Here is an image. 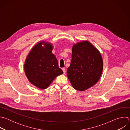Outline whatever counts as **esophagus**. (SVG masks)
Here are the masks:
<instances>
[{"instance_id":"esophagus-1","label":"esophagus","mask_w":130,"mask_h":130,"mask_svg":"<svg viewBox=\"0 0 130 130\" xmlns=\"http://www.w3.org/2000/svg\"><path fill=\"white\" fill-rule=\"evenodd\" d=\"M62 70H63V73H64V74L65 75V74L66 73V70H65V68H62Z\"/></svg>"}]
</instances>
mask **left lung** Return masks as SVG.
I'll return each instance as SVG.
<instances>
[{"instance_id":"1","label":"left lung","mask_w":130,"mask_h":130,"mask_svg":"<svg viewBox=\"0 0 130 130\" xmlns=\"http://www.w3.org/2000/svg\"><path fill=\"white\" fill-rule=\"evenodd\" d=\"M103 68L100 51L89 41L73 45L67 76L74 89L83 91L95 85L101 77Z\"/></svg>"}]
</instances>
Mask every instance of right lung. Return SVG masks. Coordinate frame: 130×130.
<instances>
[{"label": "right lung", "mask_w": 130, "mask_h": 130, "mask_svg": "<svg viewBox=\"0 0 130 130\" xmlns=\"http://www.w3.org/2000/svg\"><path fill=\"white\" fill-rule=\"evenodd\" d=\"M53 44L41 41L31 49L24 63V71L29 81L39 88L48 87L54 79L63 73L52 53Z\"/></svg>", "instance_id": "obj_1"}]
</instances>
